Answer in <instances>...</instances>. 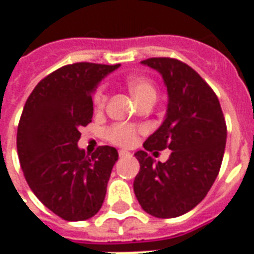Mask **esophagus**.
<instances>
[{"label":"esophagus","instance_id":"esophagus-1","mask_svg":"<svg viewBox=\"0 0 254 254\" xmlns=\"http://www.w3.org/2000/svg\"><path fill=\"white\" fill-rule=\"evenodd\" d=\"M118 155L121 156V158H124V156H130V152H127V151H125V149H121L120 152H118Z\"/></svg>","mask_w":254,"mask_h":254}]
</instances>
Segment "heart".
Listing matches in <instances>:
<instances>
[{"label":"heart","mask_w":254,"mask_h":254,"mask_svg":"<svg viewBox=\"0 0 254 254\" xmlns=\"http://www.w3.org/2000/svg\"><path fill=\"white\" fill-rule=\"evenodd\" d=\"M125 84H127L129 92L133 95V98L137 100L138 103H141L147 99L156 98V87L148 76L132 74V76L125 78ZM106 99H107V94H106L105 89H98L95 92L94 99H92L95 110H102L106 105ZM136 134H137V129L130 127V125H116L107 132L110 141L118 144V145H124V147L132 145L136 140Z\"/></svg>","instance_id":"b5f03b06"}]
</instances>
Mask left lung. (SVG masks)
<instances>
[{"label":"left lung","instance_id":"obj_1","mask_svg":"<svg viewBox=\"0 0 254 254\" xmlns=\"http://www.w3.org/2000/svg\"><path fill=\"white\" fill-rule=\"evenodd\" d=\"M141 64L160 73L169 102L162 125L144 143L145 151L134 154L140 171L133 189L147 213L177 218L196 207L216 180L227 138L226 121L218 96L187 64L174 58ZM165 148L172 151L165 164L146 154Z\"/></svg>","mask_w":254,"mask_h":254}]
</instances>
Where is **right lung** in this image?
<instances>
[{
    "label": "right lung",
    "mask_w": 254,
    "mask_h": 254,
    "mask_svg": "<svg viewBox=\"0 0 254 254\" xmlns=\"http://www.w3.org/2000/svg\"><path fill=\"white\" fill-rule=\"evenodd\" d=\"M120 65L77 63L41 80L25 102L17 127V154L31 190L69 222L87 220L103 204L114 147L88 156L78 148L80 127L92 121V94Z\"/></svg>",
    "instance_id": "right-lung-1"
}]
</instances>
